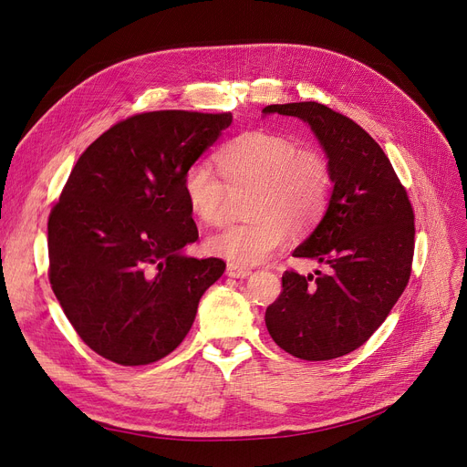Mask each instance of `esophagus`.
<instances>
[{"mask_svg": "<svg viewBox=\"0 0 467 467\" xmlns=\"http://www.w3.org/2000/svg\"><path fill=\"white\" fill-rule=\"evenodd\" d=\"M226 274H228L230 277L244 279V277H249V275H251V268H245V266H239V265L230 263L228 268H226Z\"/></svg>", "mask_w": 467, "mask_h": 467, "instance_id": "esophagus-1", "label": "esophagus"}]
</instances>
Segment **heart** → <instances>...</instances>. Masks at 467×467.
<instances>
[{"label":"heart","mask_w":467,"mask_h":467,"mask_svg":"<svg viewBox=\"0 0 467 467\" xmlns=\"http://www.w3.org/2000/svg\"><path fill=\"white\" fill-rule=\"evenodd\" d=\"M216 164L193 162L183 174L182 192L192 214L216 226L226 214L230 192L249 190L245 222L232 223L207 239V251L239 266L263 263L282 249L291 226L308 230L324 214L331 193L326 157L310 147H296L285 136L249 132L218 149Z\"/></svg>","instance_id":"heart-1"}]
</instances>
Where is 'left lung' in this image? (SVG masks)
<instances>
[{"mask_svg":"<svg viewBox=\"0 0 467 467\" xmlns=\"http://www.w3.org/2000/svg\"><path fill=\"white\" fill-rule=\"evenodd\" d=\"M263 113L306 122L327 157L333 183L318 226L293 251L329 272H285L284 291L266 308V327L275 345L296 358H339L371 337L408 285L412 204L383 149L354 120L316 101L268 105Z\"/></svg>","mask_w":467,"mask_h":467,"instance_id":"1","label":"left lung"}]
</instances>
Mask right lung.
<instances>
[{
	"label": "right lung",
	"instance_id": "add662e5",
	"mask_svg": "<svg viewBox=\"0 0 467 467\" xmlns=\"http://www.w3.org/2000/svg\"><path fill=\"white\" fill-rule=\"evenodd\" d=\"M230 124L232 113L153 110L109 128L74 164L47 222L49 284L99 357L164 358L226 270L183 254L199 232L182 180Z\"/></svg>",
	"mask_w": 467,
	"mask_h": 467
}]
</instances>
